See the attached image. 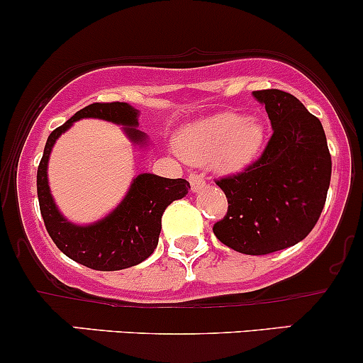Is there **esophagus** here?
<instances>
[{
    "label": "esophagus",
    "instance_id": "esophagus-1",
    "mask_svg": "<svg viewBox=\"0 0 363 363\" xmlns=\"http://www.w3.org/2000/svg\"><path fill=\"white\" fill-rule=\"evenodd\" d=\"M189 184H191L193 191H200V189H203L207 186V182H205L203 175L189 174Z\"/></svg>",
    "mask_w": 363,
    "mask_h": 363
}]
</instances>
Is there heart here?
<instances>
[{
    "label": "heart",
    "instance_id": "b5f03b06",
    "mask_svg": "<svg viewBox=\"0 0 363 363\" xmlns=\"http://www.w3.org/2000/svg\"><path fill=\"white\" fill-rule=\"evenodd\" d=\"M264 143L261 120L238 113H217L184 128L179 151L191 163H208L223 172H236L257 156Z\"/></svg>",
    "mask_w": 363,
    "mask_h": 363
}]
</instances>
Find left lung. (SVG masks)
Segmentation results:
<instances>
[{
	"label": "left lung",
	"instance_id": "1",
	"mask_svg": "<svg viewBox=\"0 0 363 363\" xmlns=\"http://www.w3.org/2000/svg\"><path fill=\"white\" fill-rule=\"evenodd\" d=\"M254 97L264 104L273 135L255 162L216 181L228 212L212 230L233 250L264 255L310 235L325 205L333 160L322 123L299 99L277 89Z\"/></svg>",
	"mask_w": 363,
	"mask_h": 363
}]
</instances>
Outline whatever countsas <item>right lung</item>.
I'll return each mask as SVG.
<instances>
[{"instance_id":"right-lung-1","label":"right lung","mask_w":363,"mask_h":363,"mask_svg":"<svg viewBox=\"0 0 363 363\" xmlns=\"http://www.w3.org/2000/svg\"><path fill=\"white\" fill-rule=\"evenodd\" d=\"M137 109L127 102H94L48 135L43 158L38 167L36 188L45 228L60 252L99 272H118L147 259L158 245L162 216L174 200H181L189 189L186 179H165L155 174H140L133 179L127 196L99 223L76 226L64 219L52 200L47 179V163L52 146L62 132L82 118H101L125 125L133 143L143 144L146 135L137 130Z\"/></svg>"}]
</instances>
